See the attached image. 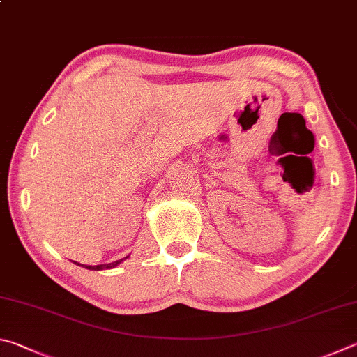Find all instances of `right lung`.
<instances>
[{
	"label": "right lung",
	"mask_w": 357,
	"mask_h": 357,
	"mask_svg": "<svg viewBox=\"0 0 357 357\" xmlns=\"http://www.w3.org/2000/svg\"><path fill=\"white\" fill-rule=\"evenodd\" d=\"M127 259V257H125ZM123 259H121V260H117V261H112V264H106V265H93V266H87V265H81V266H84V268H87V270H96V271H98V270H105V268H114V266H117L119 264H121ZM75 264H77V261H75ZM77 265H79V264H77Z\"/></svg>",
	"instance_id": "obj_1"
}]
</instances>
